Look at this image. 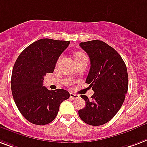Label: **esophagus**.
I'll list each match as a JSON object with an SVG mask.
<instances>
[{
	"instance_id": "esophagus-1",
	"label": "esophagus",
	"mask_w": 147,
	"mask_h": 147,
	"mask_svg": "<svg viewBox=\"0 0 147 147\" xmlns=\"http://www.w3.org/2000/svg\"><path fill=\"white\" fill-rule=\"evenodd\" d=\"M70 98H71V99H76V98H78V95H76V94L70 93Z\"/></svg>"
}]
</instances>
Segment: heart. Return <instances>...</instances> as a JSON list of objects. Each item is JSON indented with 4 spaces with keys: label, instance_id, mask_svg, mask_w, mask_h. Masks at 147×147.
I'll use <instances>...</instances> for the list:
<instances>
[{
    "label": "heart",
    "instance_id": "1",
    "mask_svg": "<svg viewBox=\"0 0 147 147\" xmlns=\"http://www.w3.org/2000/svg\"><path fill=\"white\" fill-rule=\"evenodd\" d=\"M84 56H86V55H85L83 53H80V52H79V53H77V54H76V59H80V58H82V57H84ZM60 59H61V58H59V61L60 60Z\"/></svg>",
    "mask_w": 147,
    "mask_h": 147
}]
</instances>
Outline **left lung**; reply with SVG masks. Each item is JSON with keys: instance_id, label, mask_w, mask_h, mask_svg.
I'll return each mask as SVG.
<instances>
[{"instance_id": "left-lung-1", "label": "left lung", "mask_w": 147, "mask_h": 147, "mask_svg": "<svg viewBox=\"0 0 147 147\" xmlns=\"http://www.w3.org/2000/svg\"><path fill=\"white\" fill-rule=\"evenodd\" d=\"M79 45L90 59L86 82L94 94L91 99L82 95L86 105L78 110V116L88 125L101 126L113 118L125 100L128 90L126 64L119 54L104 41L93 40Z\"/></svg>"}]
</instances>
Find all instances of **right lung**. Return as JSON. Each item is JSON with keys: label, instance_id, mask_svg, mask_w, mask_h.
<instances>
[{"label": "right lung", "instance_id": "obj_1", "mask_svg": "<svg viewBox=\"0 0 147 147\" xmlns=\"http://www.w3.org/2000/svg\"><path fill=\"white\" fill-rule=\"evenodd\" d=\"M70 41L43 38L22 51L11 75L12 96L21 115L35 125H46L55 119L59 106L69 98V92L43 86L44 76L52 73L61 54Z\"/></svg>", "mask_w": 147, "mask_h": 147}]
</instances>
